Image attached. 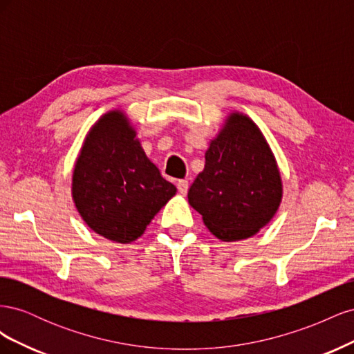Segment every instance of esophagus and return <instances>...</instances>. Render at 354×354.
<instances>
[{
	"label": "esophagus",
	"mask_w": 354,
	"mask_h": 354,
	"mask_svg": "<svg viewBox=\"0 0 354 354\" xmlns=\"http://www.w3.org/2000/svg\"><path fill=\"white\" fill-rule=\"evenodd\" d=\"M177 189H178L181 195H186L187 189H189V181L187 180H178L177 181Z\"/></svg>",
	"instance_id": "esophagus-1"
}]
</instances>
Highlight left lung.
<instances>
[{"label": "left lung", "mask_w": 354, "mask_h": 354, "mask_svg": "<svg viewBox=\"0 0 354 354\" xmlns=\"http://www.w3.org/2000/svg\"><path fill=\"white\" fill-rule=\"evenodd\" d=\"M187 198L208 230L224 242L248 239L273 218L282 201V178L251 118L239 112L227 116Z\"/></svg>", "instance_id": "8db88e82"}]
</instances>
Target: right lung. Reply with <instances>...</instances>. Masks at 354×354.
<instances>
[{
    "label": "right lung",
    "mask_w": 354,
    "mask_h": 354,
    "mask_svg": "<svg viewBox=\"0 0 354 354\" xmlns=\"http://www.w3.org/2000/svg\"><path fill=\"white\" fill-rule=\"evenodd\" d=\"M124 112L111 111L93 125L75 162L72 198L100 236L130 243L176 195L143 151Z\"/></svg>",
    "instance_id": "add662e5"
}]
</instances>
